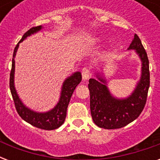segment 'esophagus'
<instances>
[{"instance_id": "1", "label": "esophagus", "mask_w": 160, "mask_h": 160, "mask_svg": "<svg viewBox=\"0 0 160 160\" xmlns=\"http://www.w3.org/2000/svg\"><path fill=\"white\" fill-rule=\"evenodd\" d=\"M82 78L83 80H87V79H89V77H90V69L88 67H84L82 69Z\"/></svg>"}]
</instances>
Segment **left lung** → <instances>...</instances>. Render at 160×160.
Returning <instances> with one entry per match:
<instances>
[{"label":"left lung","instance_id":"8db88e82","mask_svg":"<svg viewBox=\"0 0 160 160\" xmlns=\"http://www.w3.org/2000/svg\"><path fill=\"white\" fill-rule=\"evenodd\" d=\"M134 49L142 60V75L136 89L124 100L115 99L109 94L105 80L99 78L89 80L90 94V113L97 126L107 129H119L136 119L146 104L149 88V64L148 55L136 34L129 47Z\"/></svg>","mask_w":160,"mask_h":160}]
</instances>
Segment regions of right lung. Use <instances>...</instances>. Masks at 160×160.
Listing matches in <instances>:
<instances>
[{"mask_svg": "<svg viewBox=\"0 0 160 160\" xmlns=\"http://www.w3.org/2000/svg\"><path fill=\"white\" fill-rule=\"evenodd\" d=\"M41 29V26H35L32 27L29 31H27L24 34L21 40L18 42L15 47L13 53V58H12V65H11V75H10V90H11V95L13 98L15 107L18 114L22 119L31 125L39 128L41 129L46 130H52L61 126L63 123L65 122V117H66V111L67 107L70 102V98L72 95L74 90L76 88L82 80V75L80 72H76L70 77L65 80L63 84L62 91H61V96H60V101L57 105L51 109V111L46 113H36L34 112L28 108H26L22 104L18 95L16 94V89L14 86V72H15V55H16V51L18 49L19 43L26 39L28 36H31V34L35 33L36 31H40Z\"/></svg>", "mask_w": 160, "mask_h": 160, "instance_id": "add662e5", "label": "right lung"}]
</instances>
